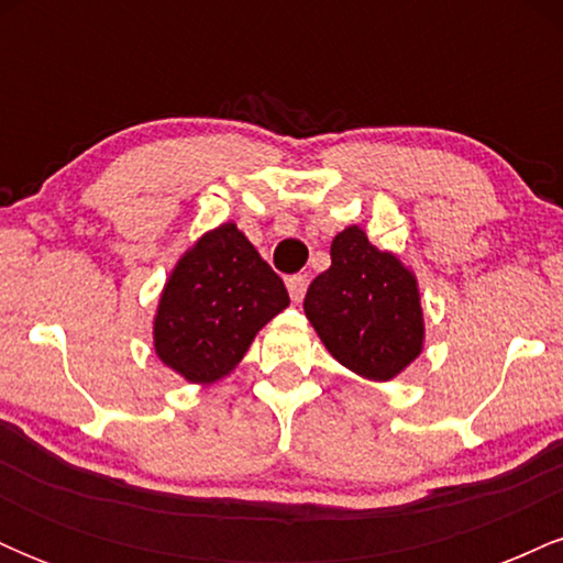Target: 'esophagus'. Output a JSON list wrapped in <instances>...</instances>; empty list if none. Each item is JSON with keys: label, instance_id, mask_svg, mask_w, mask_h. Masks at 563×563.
Wrapping results in <instances>:
<instances>
[{"label": "esophagus", "instance_id": "esophagus-1", "mask_svg": "<svg viewBox=\"0 0 563 563\" xmlns=\"http://www.w3.org/2000/svg\"><path fill=\"white\" fill-rule=\"evenodd\" d=\"M286 286H288L290 299H294L296 303H299V301L303 299V294H307L309 280H307V275H290L288 280H286Z\"/></svg>", "mask_w": 563, "mask_h": 563}]
</instances>
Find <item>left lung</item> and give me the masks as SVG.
<instances>
[{"label":"left lung","mask_w":563,"mask_h":563,"mask_svg":"<svg viewBox=\"0 0 563 563\" xmlns=\"http://www.w3.org/2000/svg\"><path fill=\"white\" fill-rule=\"evenodd\" d=\"M303 312L328 352L367 380L397 378L423 352L416 275L357 224L333 238L331 267L312 280Z\"/></svg>","instance_id":"left-lung-1"}]
</instances>
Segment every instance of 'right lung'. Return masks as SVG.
Masks as SVG:
<instances>
[{
	"instance_id": "right-lung-1",
	"label": "right lung",
	"mask_w": 563,
	"mask_h": 563,
	"mask_svg": "<svg viewBox=\"0 0 563 563\" xmlns=\"http://www.w3.org/2000/svg\"><path fill=\"white\" fill-rule=\"evenodd\" d=\"M290 303L283 280L235 222L200 235L174 264L153 318L158 360L190 384L235 371L254 335Z\"/></svg>"
}]
</instances>
